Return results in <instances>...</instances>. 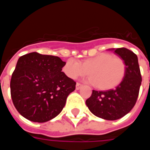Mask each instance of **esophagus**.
Instances as JSON below:
<instances>
[{
	"mask_svg": "<svg viewBox=\"0 0 150 150\" xmlns=\"http://www.w3.org/2000/svg\"><path fill=\"white\" fill-rule=\"evenodd\" d=\"M82 86H83V85L80 84V83H76V86H75L76 90H79V89L82 88Z\"/></svg>",
	"mask_w": 150,
	"mask_h": 150,
	"instance_id": "1",
	"label": "esophagus"
}]
</instances>
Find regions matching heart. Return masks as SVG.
<instances>
[{"label":"heart","instance_id":"obj_1","mask_svg":"<svg viewBox=\"0 0 150 150\" xmlns=\"http://www.w3.org/2000/svg\"><path fill=\"white\" fill-rule=\"evenodd\" d=\"M63 71L71 79H75L89 74L88 82L100 90L116 88L122 82L126 73V64L119 57L102 53L84 59L81 63L69 59L63 66Z\"/></svg>","mask_w":150,"mask_h":150}]
</instances>
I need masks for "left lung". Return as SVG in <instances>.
<instances>
[{"label": "left lung", "instance_id": "1", "mask_svg": "<svg viewBox=\"0 0 150 150\" xmlns=\"http://www.w3.org/2000/svg\"><path fill=\"white\" fill-rule=\"evenodd\" d=\"M122 59L126 64L125 78L115 89L92 91L86 104L95 116L107 120L121 118L134 107L142 84L137 56L126 48L109 49Z\"/></svg>", "mask_w": 150, "mask_h": 150}]
</instances>
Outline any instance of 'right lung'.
Segmentation results:
<instances>
[{"label": "right lung", "mask_w": 150, "mask_h": 150, "mask_svg": "<svg viewBox=\"0 0 150 150\" xmlns=\"http://www.w3.org/2000/svg\"><path fill=\"white\" fill-rule=\"evenodd\" d=\"M65 63L57 56L36 52L18 59L10 91L16 109L25 119L44 123L62 112L76 84L62 71Z\"/></svg>", "instance_id": "obj_1"}]
</instances>
